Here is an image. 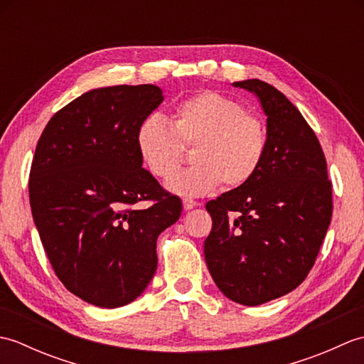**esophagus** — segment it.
I'll return each mask as SVG.
<instances>
[{"label": "esophagus", "mask_w": 364, "mask_h": 364, "mask_svg": "<svg viewBox=\"0 0 364 364\" xmlns=\"http://www.w3.org/2000/svg\"><path fill=\"white\" fill-rule=\"evenodd\" d=\"M183 206H184V210L189 211V210H192V208L197 206V202H196V200H192V198H184Z\"/></svg>", "instance_id": "1"}]
</instances>
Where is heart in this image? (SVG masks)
Segmentation results:
<instances>
[{
	"mask_svg": "<svg viewBox=\"0 0 364 364\" xmlns=\"http://www.w3.org/2000/svg\"><path fill=\"white\" fill-rule=\"evenodd\" d=\"M195 144L191 168L170 176L166 188L176 196L200 197L223 186L249 183L264 161L269 136L261 119L213 90L183 100L170 123L150 115L137 128L139 158L150 173L166 178L182 159V145Z\"/></svg>",
	"mask_w": 364,
	"mask_h": 364,
	"instance_id": "obj_1",
	"label": "heart"
}]
</instances>
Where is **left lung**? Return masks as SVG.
Returning <instances> with one entry per match:
<instances>
[{"label": "left lung", "instance_id": "left-lung-1", "mask_svg": "<svg viewBox=\"0 0 364 364\" xmlns=\"http://www.w3.org/2000/svg\"><path fill=\"white\" fill-rule=\"evenodd\" d=\"M233 86L259 100L269 144L249 183L206 203L205 259L223 296L257 306L296 289L314 266L333 211L331 183L318 137L280 90L259 80Z\"/></svg>", "mask_w": 364, "mask_h": 364}]
</instances>
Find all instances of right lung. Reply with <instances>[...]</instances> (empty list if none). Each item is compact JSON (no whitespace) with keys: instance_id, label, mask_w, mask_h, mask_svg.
<instances>
[{"instance_id":"1","label":"right lung","mask_w":364,"mask_h":364,"mask_svg":"<svg viewBox=\"0 0 364 364\" xmlns=\"http://www.w3.org/2000/svg\"><path fill=\"white\" fill-rule=\"evenodd\" d=\"M153 84L100 87L53 115L38 139L29 202L58 278L87 304L117 308L156 272V239L180 219L181 200L142 168L141 123L162 103ZM139 201H151L145 210Z\"/></svg>"}]
</instances>
